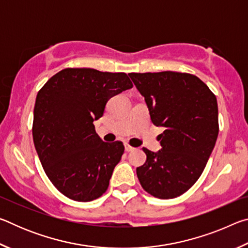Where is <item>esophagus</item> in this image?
Segmentation results:
<instances>
[{
	"mask_svg": "<svg viewBox=\"0 0 248 248\" xmlns=\"http://www.w3.org/2000/svg\"><path fill=\"white\" fill-rule=\"evenodd\" d=\"M124 149H125V151H127V152H131V151L134 150V148H132V146L129 145L128 143L124 144Z\"/></svg>",
	"mask_w": 248,
	"mask_h": 248,
	"instance_id": "1",
	"label": "esophagus"
}]
</instances>
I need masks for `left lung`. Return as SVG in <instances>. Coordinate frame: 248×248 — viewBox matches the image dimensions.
<instances>
[{"label":"left lung","mask_w":248,"mask_h":248,"mask_svg":"<svg viewBox=\"0 0 248 248\" xmlns=\"http://www.w3.org/2000/svg\"><path fill=\"white\" fill-rule=\"evenodd\" d=\"M144 96L151 120L164 127L157 153L143 148L137 169L143 189L158 199L176 198L199 179L219 133L216 95L196 75L164 71L129 73Z\"/></svg>","instance_id":"1"}]
</instances>
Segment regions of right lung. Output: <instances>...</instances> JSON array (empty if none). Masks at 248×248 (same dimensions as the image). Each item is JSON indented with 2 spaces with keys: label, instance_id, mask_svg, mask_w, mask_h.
I'll return each mask as SVG.
<instances>
[{
  "label": "right lung",
  "instance_id": "1",
  "mask_svg": "<svg viewBox=\"0 0 248 248\" xmlns=\"http://www.w3.org/2000/svg\"><path fill=\"white\" fill-rule=\"evenodd\" d=\"M132 86L123 72L68 68L38 92L33 144L46 175L62 195L89 202L107 190L124 146L120 141L104 142L93 123L103 116L109 98Z\"/></svg>",
  "mask_w": 248,
  "mask_h": 248
}]
</instances>
